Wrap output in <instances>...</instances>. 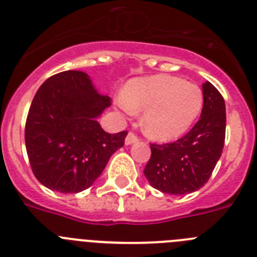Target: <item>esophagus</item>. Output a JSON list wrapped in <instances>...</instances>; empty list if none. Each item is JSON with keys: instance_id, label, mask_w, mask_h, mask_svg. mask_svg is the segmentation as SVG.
I'll list each match as a JSON object with an SVG mask.
<instances>
[{"instance_id": "1", "label": "esophagus", "mask_w": 257, "mask_h": 257, "mask_svg": "<svg viewBox=\"0 0 257 257\" xmlns=\"http://www.w3.org/2000/svg\"><path fill=\"white\" fill-rule=\"evenodd\" d=\"M136 142H139V139H138V136L134 135L133 133H128V135H127L126 139H124V144L126 145H131Z\"/></svg>"}]
</instances>
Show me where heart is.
I'll return each instance as SVG.
<instances>
[{
  "mask_svg": "<svg viewBox=\"0 0 257 257\" xmlns=\"http://www.w3.org/2000/svg\"><path fill=\"white\" fill-rule=\"evenodd\" d=\"M115 103L130 114L143 112L142 127L148 138L170 142L183 136L197 121L203 92L180 77L154 74L128 81Z\"/></svg>",
  "mask_w": 257,
  "mask_h": 257,
  "instance_id": "heart-1",
  "label": "heart"
}]
</instances>
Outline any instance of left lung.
<instances>
[{"mask_svg":"<svg viewBox=\"0 0 257 257\" xmlns=\"http://www.w3.org/2000/svg\"><path fill=\"white\" fill-rule=\"evenodd\" d=\"M201 118L192 130L170 144H151L152 156L144 175L154 189L184 196L207 183L225 142V101L217 88L206 81Z\"/></svg>","mask_w":257,"mask_h":257,"instance_id":"left-lung-1","label":"left lung"}]
</instances>
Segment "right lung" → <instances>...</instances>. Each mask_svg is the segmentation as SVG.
Instances as JSON below:
<instances>
[{"label": "right lung", "instance_id": "right-lung-1", "mask_svg": "<svg viewBox=\"0 0 257 257\" xmlns=\"http://www.w3.org/2000/svg\"><path fill=\"white\" fill-rule=\"evenodd\" d=\"M109 105V96L97 94L81 70H65L42 83L26 123L27 153L42 185L54 192L78 193L100 176L127 135L105 133L97 122Z\"/></svg>", "mask_w": 257, "mask_h": 257}]
</instances>
